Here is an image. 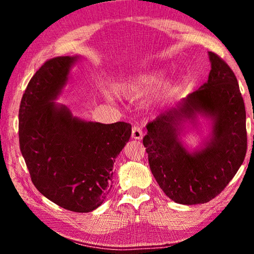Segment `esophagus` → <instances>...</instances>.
I'll return each instance as SVG.
<instances>
[{
	"label": "esophagus",
	"mask_w": 254,
	"mask_h": 254,
	"mask_svg": "<svg viewBox=\"0 0 254 254\" xmlns=\"http://www.w3.org/2000/svg\"><path fill=\"white\" fill-rule=\"evenodd\" d=\"M143 137V132L139 127L134 126L132 127V139L141 140Z\"/></svg>",
	"instance_id": "esophagus-1"
}]
</instances>
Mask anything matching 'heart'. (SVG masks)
Wrapping results in <instances>:
<instances>
[{
  "label": "heart",
  "instance_id": "b5f03b06",
  "mask_svg": "<svg viewBox=\"0 0 254 254\" xmlns=\"http://www.w3.org/2000/svg\"><path fill=\"white\" fill-rule=\"evenodd\" d=\"M160 77L161 74L159 71H151L149 72V74L137 75L122 81V83H120L118 86V89L122 95L128 98L140 97L151 91L153 86L160 80ZM173 83H167L163 85L157 92L156 95L153 96L151 106L158 107L163 105V103L168 100L170 93L173 91Z\"/></svg>",
  "mask_w": 254,
  "mask_h": 254
}]
</instances>
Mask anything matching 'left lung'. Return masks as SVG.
Listing matches in <instances>:
<instances>
[{
	"mask_svg": "<svg viewBox=\"0 0 254 254\" xmlns=\"http://www.w3.org/2000/svg\"><path fill=\"white\" fill-rule=\"evenodd\" d=\"M210 71L205 84L147 124L143 145L150 169L175 203H207L229 184L247 153L246 107L238 79L229 65L208 53ZM210 121V134L188 150L181 136L186 126Z\"/></svg>",
	"mask_w": 254,
	"mask_h": 254,
	"instance_id": "left-lung-1",
	"label": "left lung"
}]
</instances>
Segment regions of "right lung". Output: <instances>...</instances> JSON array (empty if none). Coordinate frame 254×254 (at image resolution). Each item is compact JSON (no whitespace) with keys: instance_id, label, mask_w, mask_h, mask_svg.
Masks as SVG:
<instances>
[{"instance_id":"1","label":"right lung","mask_w":254,"mask_h":254,"mask_svg":"<svg viewBox=\"0 0 254 254\" xmlns=\"http://www.w3.org/2000/svg\"><path fill=\"white\" fill-rule=\"evenodd\" d=\"M79 58H53L33 75L20 104L19 140L38 190L60 207L88 213L109 194L115 158L132 128L126 122L85 121L56 103Z\"/></svg>"}]
</instances>
